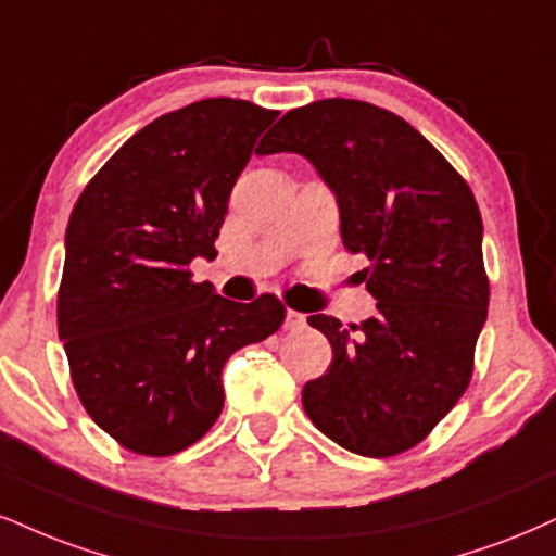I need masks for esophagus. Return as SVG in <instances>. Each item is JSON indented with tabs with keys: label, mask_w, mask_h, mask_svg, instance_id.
I'll return each mask as SVG.
<instances>
[{
	"label": "esophagus",
	"mask_w": 556,
	"mask_h": 556,
	"mask_svg": "<svg viewBox=\"0 0 556 556\" xmlns=\"http://www.w3.org/2000/svg\"><path fill=\"white\" fill-rule=\"evenodd\" d=\"M304 325H306V314H301L296 309H286V321H283L286 330H299V327Z\"/></svg>",
	"instance_id": "1"
}]
</instances>
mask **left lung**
Returning <instances> with one entry per match:
<instances>
[{"mask_svg":"<svg viewBox=\"0 0 556 556\" xmlns=\"http://www.w3.org/2000/svg\"><path fill=\"white\" fill-rule=\"evenodd\" d=\"M293 152L338 198L340 237L366 255L371 319L309 325L332 363L301 402L327 438L383 458L422 441L467 392L488 319L482 216L464 177L400 115L330 98L296 108L263 136L257 154Z\"/></svg>","mask_w":556,"mask_h":556,"instance_id":"obj_1","label":"left lung"}]
</instances>
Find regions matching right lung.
I'll return each mask as SVG.
<instances>
[{
	"label": "right lung",
	"mask_w": 556,
	"mask_h": 556,
	"mask_svg": "<svg viewBox=\"0 0 556 556\" xmlns=\"http://www.w3.org/2000/svg\"><path fill=\"white\" fill-rule=\"evenodd\" d=\"M276 111L211 98L134 134L87 188L66 226L59 338L94 422L123 448L173 456L222 415L224 363L283 325L286 306L193 283L216 257L229 195Z\"/></svg>",
	"instance_id": "obj_1"
}]
</instances>
